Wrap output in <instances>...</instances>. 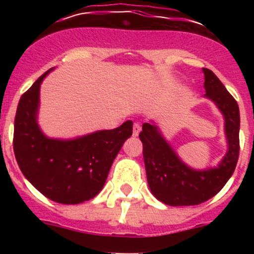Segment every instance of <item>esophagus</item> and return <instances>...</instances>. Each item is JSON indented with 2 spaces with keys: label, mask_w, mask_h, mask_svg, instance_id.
Wrapping results in <instances>:
<instances>
[{
  "label": "esophagus",
  "mask_w": 254,
  "mask_h": 254,
  "mask_svg": "<svg viewBox=\"0 0 254 254\" xmlns=\"http://www.w3.org/2000/svg\"><path fill=\"white\" fill-rule=\"evenodd\" d=\"M140 125L138 123H134L133 125V136H138V133H140Z\"/></svg>",
  "instance_id": "34e87169"
}]
</instances>
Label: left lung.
<instances>
[{
	"instance_id": "obj_1",
	"label": "left lung",
	"mask_w": 254,
	"mask_h": 254,
	"mask_svg": "<svg viewBox=\"0 0 254 254\" xmlns=\"http://www.w3.org/2000/svg\"><path fill=\"white\" fill-rule=\"evenodd\" d=\"M205 73V96L211 99L225 120L228 152L217 168L194 170L187 167L152 123H143L140 140L147 183L159 201L169 206H193L205 202L219 193L233 176L239 158L241 117L237 100L211 69Z\"/></svg>"
}]
</instances>
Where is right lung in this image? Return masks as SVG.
<instances>
[{
    "label": "right lung",
    "mask_w": 254,
    "mask_h": 254,
    "mask_svg": "<svg viewBox=\"0 0 254 254\" xmlns=\"http://www.w3.org/2000/svg\"><path fill=\"white\" fill-rule=\"evenodd\" d=\"M38 78L22 94L13 126V152L25 178L47 198L76 205L94 198L102 190L113 160L123 142L132 134V121L114 129L96 131L73 140L44 136L37 122Z\"/></svg>",
    "instance_id": "add662e5"
}]
</instances>
